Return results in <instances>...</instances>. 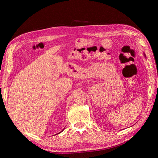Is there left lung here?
Returning <instances> with one entry per match:
<instances>
[{
    "mask_svg": "<svg viewBox=\"0 0 158 158\" xmlns=\"http://www.w3.org/2000/svg\"><path fill=\"white\" fill-rule=\"evenodd\" d=\"M144 56L146 57V55H145V53H144Z\"/></svg>",
    "mask_w": 158,
    "mask_h": 158,
    "instance_id": "obj_1",
    "label": "left lung"
}]
</instances>
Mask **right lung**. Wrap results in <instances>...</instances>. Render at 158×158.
<instances>
[{
    "mask_svg": "<svg viewBox=\"0 0 158 158\" xmlns=\"http://www.w3.org/2000/svg\"><path fill=\"white\" fill-rule=\"evenodd\" d=\"M64 129H63V130H64ZM63 131H61V132H63ZM59 132V133H60V132ZM56 135H57V134H56Z\"/></svg>",
    "mask_w": 158,
    "mask_h": 158,
    "instance_id": "obj_1",
    "label": "right lung"
}]
</instances>
